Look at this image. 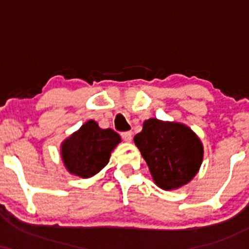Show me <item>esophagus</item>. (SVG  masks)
<instances>
[{"label": "esophagus", "mask_w": 249, "mask_h": 249, "mask_svg": "<svg viewBox=\"0 0 249 249\" xmlns=\"http://www.w3.org/2000/svg\"><path fill=\"white\" fill-rule=\"evenodd\" d=\"M122 138L124 139L125 142H130L131 141H132V132H131V131H126V132H123L122 133Z\"/></svg>", "instance_id": "1"}]
</instances>
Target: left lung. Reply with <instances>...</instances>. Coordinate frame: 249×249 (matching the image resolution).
I'll return each mask as SVG.
<instances>
[{"label":"left lung","mask_w":249,"mask_h":249,"mask_svg":"<svg viewBox=\"0 0 249 249\" xmlns=\"http://www.w3.org/2000/svg\"><path fill=\"white\" fill-rule=\"evenodd\" d=\"M151 176L162 190H176L194 178L204 158V146L190 127L150 118L133 138Z\"/></svg>","instance_id":"1"}]
</instances>
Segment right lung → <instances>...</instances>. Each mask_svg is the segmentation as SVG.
Instances as JSON below:
<instances>
[{"mask_svg": "<svg viewBox=\"0 0 249 249\" xmlns=\"http://www.w3.org/2000/svg\"><path fill=\"white\" fill-rule=\"evenodd\" d=\"M121 141L113 130H103L95 121H89L62 142V160L71 174L90 178L107 166Z\"/></svg>", "mask_w": 249, "mask_h": 249, "instance_id": "1", "label": "right lung"}]
</instances>
